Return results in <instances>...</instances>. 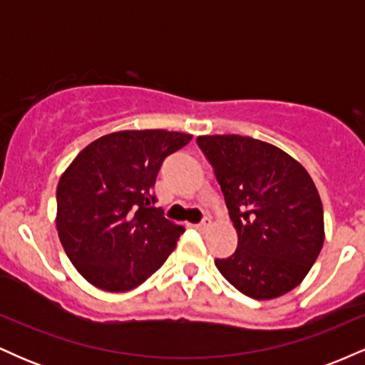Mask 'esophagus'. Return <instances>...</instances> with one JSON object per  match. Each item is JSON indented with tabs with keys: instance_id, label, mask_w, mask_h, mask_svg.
Instances as JSON below:
<instances>
[{
	"instance_id": "esophagus-1",
	"label": "esophagus",
	"mask_w": 365,
	"mask_h": 365,
	"mask_svg": "<svg viewBox=\"0 0 365 365\" xmlns=\"http://www.w3.org/2000/svg\"><path fill=\"white\" fill-rule=\"evenodd\" d=\"M209 226H211V217H204L199 225H195V228L199 230V232H206Z\"/></svg>"
}]
</instances>
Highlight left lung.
<instances>
[{
  "instance_id": "obj_1",
  "label": "left lung",
  "mask_w": 365,
  "mask_h": 365,
  "mask_svg": "<svg viewBox=\"0 0 365 365\" xmlns=\"http://www.w3.org/2000/svg\"><path fill=\"white\" fill-rule=\"evenodd\" d=\"M197 145L212 166L238 233L235 252L215 261L220 273L257 300L293 290L324 242L312 178L282 149L250 137L202 135Z\"/></svg>"
}]
</instances>
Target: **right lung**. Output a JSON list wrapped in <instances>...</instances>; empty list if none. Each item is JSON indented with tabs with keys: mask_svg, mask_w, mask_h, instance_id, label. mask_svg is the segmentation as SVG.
<instances>
[{
	"mask_svg": "<svg viewBox=\"0 0 365 365\" xmlns=\"http://www.w3.org/2000/svg\"><path fill=\"white\" fill-rule=\"evenodd\" d=\"M190 133L125 130L78 153L56 188V228L66 255L87 282L127 292L154 274L185 230L156 207L153 187L170 154Z\"/></svg>",
	"mask_w": 365,
	"mask_h": 365,
	"instance_id": "obj_1",
	"label": "right lung"
}]
</instances>
